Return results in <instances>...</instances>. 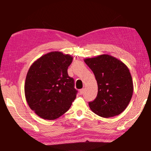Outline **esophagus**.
I'll use <instances>...</instances> for the list:
<instances>
[{
	"mask_svg": "<svg viewBox=\"0 0 151 151\" xmlns=\"http://www.w3.org/2000/svg\"><path fill=\"white\" fill-rule=\"evenodd\" d=\"M84 91H85V89H84V88L81 89L80 91H79V94H80L81 95V94H83L84 93Z\"/></svg>",
	"mask_w": 151,
	"mask_h": 151,
	"instance_id": "obj_1",
	"label": "esophagus"
}]
</instances>
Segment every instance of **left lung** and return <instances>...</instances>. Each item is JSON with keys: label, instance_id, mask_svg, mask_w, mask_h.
<instances>
[{"label": "left lung", "instance_id": "8db88e82", "mask_svg": "<svg viewBox=\"0 0 151 151\" xmlns=\"http://www.w3.org/2000/svg\"><path fill=\"white\" fill-rule=\"evenodd\" d=\"M98 85V94L88 105L92 111L104 118L119 115L127 108L133 93L129 69L122 62L109 55L86 58Z\"/></svg>", "mask_w": 151, "mask_h": 151}]
</instances>
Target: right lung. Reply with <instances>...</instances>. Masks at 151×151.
I'll return each mask as SVG.
<instances>
[{"mask_svg": "<svg viewBox=\"0 0 151 151\" xmlns=\"http://www.w3.org/2000/svg\"><path fill=\"white\" fill-rule=\"evenodd\" d=\"M73 58L55 51L42 56L30 66L24 94L30 109L40 118L55 120L70 109L77 91L68 75Z\"/></svg>", "mask_w": 151, "mask_h": 151, "instance_id": "obj_1", "label": "right lung"}]
</instances>
